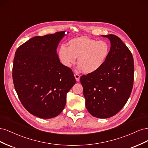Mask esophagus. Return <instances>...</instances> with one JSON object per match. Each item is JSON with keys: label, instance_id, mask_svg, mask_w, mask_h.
I'll list each match as a JSON object with an SVG mask.
<instances>
[{"label": "esophagus", "instance_id": "34e87169", "mask_svg": "<svg viewBox=\"0 0 148 148\" xmlns=\"http://www.w3.org/2000/svg\"><path fill=\"white\" fill-rule=\"evenodd\" d=\"M74 76H75V79H76V81H77V82H79V79H80V76H79L78 73H75Z\"/></svg>", "mask_w": 148, "mask_h": 148}]
</instances>
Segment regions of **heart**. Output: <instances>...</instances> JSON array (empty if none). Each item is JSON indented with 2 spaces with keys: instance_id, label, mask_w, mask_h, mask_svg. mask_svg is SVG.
<instances>
[{
  "instance_id": "heart-1",
  "label": "heart",
  "mask_w": 148,
  "mask_h": 148,
  "mask_svg": "<svg viewBox=\"0 0 148 148\" xmlns=\"http://www.w3.org/2000/svg\"><path fill=\"white\" fill-rule=\"evenodd\" d=\"M110 52L109 44L105 41L81 36L71 39L68 47L62 45L58 51L62 64L70 67L78 57V68L89 74L99 70L104 64Z\"/></svg>"
}]
</instances>
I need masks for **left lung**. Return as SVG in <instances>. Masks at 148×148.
Here are the masks:
<instances>
[{
  "mask_svg": "<svg viewBox=\"0 0 148 148\" xmlns=\"http://www.w3.org/2000/svg\"><path fill=\"white\" fill-rule=\"evenodd\" d=\"M110 42L108 57L96 72L80 78L85 105L91 115L107 119L117 114L132 91L134 62L131 52L118 36L102 35Z\"/></svg>",
  "mask_w": 148,
  "mask_h": 148,
  "instance_id": "1",
  "label": "left lung"
}]
</instances>
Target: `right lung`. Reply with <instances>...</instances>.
Instances as JSON below:
<instances>
[{"mask_svg":"<svg viewBox=\"0 0 148 148\" xmlns=\"http://www.w3.org/2000/svg\"><path fill=\"white\" fill-rule=\"evenodd\" d=\"M65 36L61 31L33 37L15 52L12 77L16 92L25 108L39 118L59 115L67 92L76 83L73 71L61 63L57 53Z\"/></svg>","mask_w":148,"mask_h":148,"instance_id":"right-lung-1","label":"right lung"}]
</instances>
